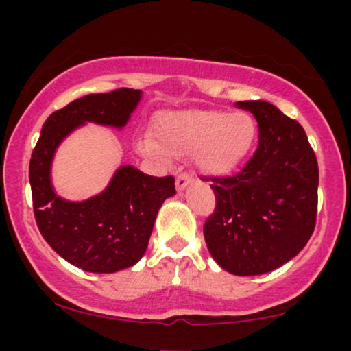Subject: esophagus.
Wrapping results in <instances>:
<instances>
[{
	"mask_svg": "<svg viewBox=\"0 0 351 351\" xmlns=\"http://www.w3.org/2000/svg\"><path fill=\"white\" fill-rule=\"evenodd\" d=\"M191 183H193L191 176L186 175V173H181L178 178H176V189H178L180 193L184 191V189H186Z\"/></svg>",
	"mask_w": 351,
	"mask_h": 351,
	"instance_id": "34e87169",
	"label": "esophagus"
}]
</instances>
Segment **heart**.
<instances>
[{
	"label": "heart",
	"mask_w": 351,
	"mask_h": 351,
	"mask_svg": "<svg viewBox=\"0 0 351 351\" xmlns=\"http://www.w3.org/2000/svg\"><path fill=\"white\" fill-rule=\"evenodd\" d=\"M257 136L259 127L249 112L186 108L158 115L155 136H140L136 150L162 163L170 156H193V163L204 176L226 178L247 162Z\"/></svg>",
	"instance_id": "1"
}]
</instances>
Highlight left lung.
Segmentation results:
<instances>
[{"label": "left lung", "mask_w": 351, "mask_h": 351, "mask_svg": "<svg viewBox=\"0 0 351 351\" xmlns=\"http://www.w3.org/2000/svg\"><path fill=\"white\" fill-rule=\"evenodd\" d=\"M259 125L244 170L213 178L216 211L204 224L208 251L234 276H261L295 257L315 228L318 167L305 130L265 100L236 102Z\"/></svg>", "instance_id": "8db88e82"}]
</instances>
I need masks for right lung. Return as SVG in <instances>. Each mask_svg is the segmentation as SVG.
<instances>
[{
	"mask_svg": "<svg viewBox=\"0 0 351 351\" xmlns=\"http://www.w3.org/2000/svg\"><path fill=\"white\" fill-rule=\"evenodd\" d=\"M142 94L119 88L75 99L47 117L31 156L29 183L39 231L62 259L86 272L114 274L142 259L163 201L176 195L175 178H156L122 165L99 195L71 201L52 184L56 150L86 123L122 130Z\"/></svg>",
	"mask_w": 351,
	"mask_h": 351,
	"instance_id": "add662e5",
	"label": "right lung"
}]
</instances>
